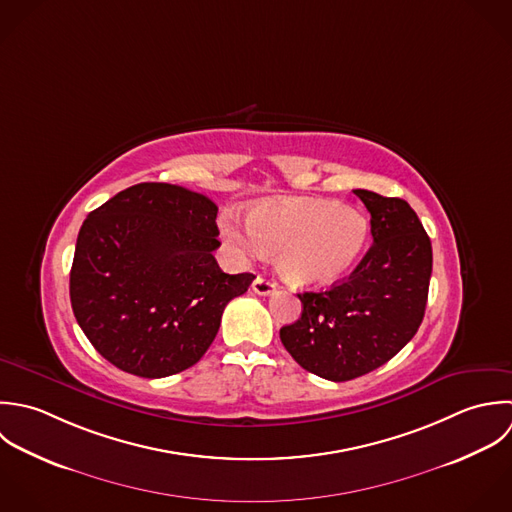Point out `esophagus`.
<instances>
[{"instance_id":"esophagus-1","label":"esophagus","mask_w":512,"mask_h":512,"mask_svg":"<svg viewBox=\"0 0 512 512\" xmlns=\"http://www.w3.org/2000/svg\"><path fill=\"white\" fill-rule=\"evenodd\" d=\"M252 290L258 296H270V294L276 292V284L272 280L264 278V276H256L254 282H252Z\"/></svg>"}]
</instances>
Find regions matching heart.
<instances>
[{
	"label": "heart",
	"mask_w": 512,
	"mask_h": 512,
	"mask_svg": "<svg viewBox=\"0 0 512 512\" xmlns=\"http://www.w3.org/2000/svg\"><path fill=\"white\" fill-rule=\"evenodd\" d=\"M224 240L246 256L278 254L280 274L298 286H328L363 256L371 226L367 216L336 200L288 198L258 204L246 230L234 216L220 222Z\"/></svg>",
	"instance_id": "b5f03b06"
}]
</instances>
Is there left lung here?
Masks as SVG:
<instances>
[{
	"label": "left lung",
	"instance_id": "left-lung-1",
	"mask_svg": "<svg viewBox=\"0 0 512 512\" xmlns=\"http://www.w3.org/2000/svg\"><path fill=\"white\" fill-rule=\"evenodd\" d=\"M371 214L373 244L345 282L298 294L302 318L280 330L288 353L310 373L349 381L387 363L425 316L431 240L401 198L357 188Z\"/></svg>",
	"mask_w": 512,
	"mask_h": 512
}]
</instances>
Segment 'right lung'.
Returning <instances> with one entry per match:
<instances>
[{
	"mask_svg": "<svg viewBox=\"0 0 512 512\" xmlns=\"http://www.w3.org/2000/svg\"><path fill=\"white\" fill-rule=\"evenodd\" d=\"M218 206L167 182L121 190L85 218L71 266V308L115 367L167 377L194 365L226 304L252 274H224L212 256Z\"/></svg>",
	"mask_w": 512,
	"mask_h": 512,
	"instance_id": "add662e5",
	"label": "right lung"
}]
</instances>
